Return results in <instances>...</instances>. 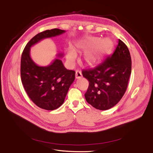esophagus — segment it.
I'll list each match as a JSON object with an SVG mask.
<instances>
[{"label":"esophagus","instance_id":"esophagus-1","mask_svg":"<svg viewBox=\"0 0 153 153\" xmlns=\"http://www.w3.org/2000/svg\"><path fill=\"white\" fill-rule=\"evenodd\" d=\"M82 77V74L81 71H76L75 73V78L76 79H79V78H81Z\"/></svg>","mask_w":153,"mask_h":153}]
</instances>
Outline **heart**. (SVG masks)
<instances>
[{
  "instance_id": "1",
  "label": "heart",
  "mask_w": 153,
  "mask_h": 153,
  "mask_svg": "<svg viewBox=\"0 0 153 153\" xmlns=\"http://www.w3.org/2000/svg\"><path fill=\"white\" fill-rule=\"evenodd\" d=\"M112 47V41L108 38L100 39L91 36L76 43L75 48L85 51L84 60L88 65L92 66L98 62L105 55L108 53ZM77 57L75 50L69 47L66 52V61L69 66H73Z\"/></svg>"
}]
</instances>
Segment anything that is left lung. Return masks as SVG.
I'll use <instances>...</instances> for the list:
<instances>
[{"label":"left lung","mask_w":153,"mask_h":153,"mask_svg":"<svg viewBox=\"0 0 153 153\" xmlns=\"http://www.w3.org/2000/svg\"><path fill=\"white\" fill-rule=\"evenodd\" d=\"M131 72L129 51L121 40L114 53L93 69L82 71L89 85L85 94L88 103L106 110L116 105L127 89Z\"/></svg>","instance_id":"1"}]
</instances>
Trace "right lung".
<instances>
[{"mask_svg": "<svg viewBox=\"0 0 153 153\" xmlns=\"http://www.w3.org/2000/svg\"><path fill=\"white\" fill-rule=\"evenodd\" d=\"M66 31L59 29L47 30L36 34L27 44L21 58L22 84L30 100L39 108L53 110L61 106L69 88L75 80V71L68 70L61 60L55 59L47 66H39L32 61L30 47L43 39L59 36ZM63 56L62 53L57 55Z\"/></svg>", "mask_w": 153, "mask_h": 153, "instance_id": "right-lung-1", "label": "right lung"}]
</instances>
